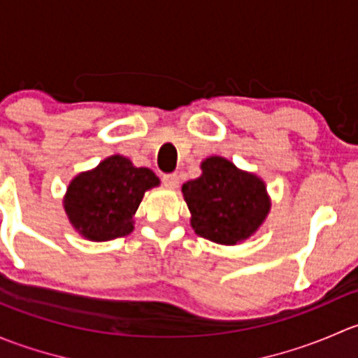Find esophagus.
I'll return each instance as SVG.
<instances>
[{
	"label": "esophagus",
	"mask_w": 358,
	"mask_h": 358,
	"mask_svg": "<svg viewBox=\"0 0 358 358\" xmlns=\"http://www.w3.org/2000/svg\"><path fill=\"white\" fill-rule=\"evenodd\" d=\"M162 182H164V185L168 187V189H176V187L180 185V176L176 175V173H173V175H164L162 176Z\"/></svg>",
	"instance_id": "obj_1"
}]
</instances>
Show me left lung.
<instances>
[{
  "mask_svg": "<svg viewBox=\"0 0 358 358\" xmlns=\"http://www.w3.org/2000/svg\"><path fill=\"white\" fill-rule=\"evenodd\" d=\"M201 169L199 178L182 187L192 215L190 225L197 236L216 244L244 243L270 211L265 182L220 156L202 161Z\"/></svg>",
  "mask_w": 358,
  "mask_h": 358,
  "instance_id": "1",
  "label": "left lung"
}]
</instances>
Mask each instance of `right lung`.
Returning <instances> with one entry per match:
<instances>
[{
    "label": "right lung",
    "instance_id": "obj_1",
    "mask_svg": "<svg viewBox=\"0 0 358 358\" xmlns=\"http://www.w3.org/2000/svg\"><path fill=\"white\" fill-rule=\"evenodd\" d=\"M157 185L152 169L136 168L128 157L115 154L69 183L64 209L85 239H117L133 232V216L143 194Z\"/></svg>",
    "mask_w": 358,
    "mask_h": 358
}]
</instances>
